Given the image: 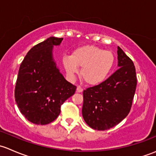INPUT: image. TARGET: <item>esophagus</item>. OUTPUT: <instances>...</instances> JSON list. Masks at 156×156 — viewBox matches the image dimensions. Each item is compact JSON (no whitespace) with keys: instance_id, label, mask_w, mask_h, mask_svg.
Segmentation results:
<instances>
[{"instance_id":"1","label":"esophagus","mask_w":156,"mask_h":156,"mask_svg":"<svg viewBox=\"0 0 156 156\" xmlns=\"http://www.w3.org/2000/svg\"><path fill=\"white\" fill-rule=\"evenodd\" d=\"M83 91V88L81 87V86H78L77 87V92L78 93H81Z\"/></svg>"}]
</instances>
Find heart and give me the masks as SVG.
Listing matches in <instances>:
<instances>
[{
    "mask_svg": "<svg viewBox=\"0 0 156 156\" xmlns=\"http://www.w3.org/2000/svg\"><path fill=\"white\" fill-rule=\"evenodd\" d=\"M115 64V56L109 50L92 45L79 48L71 56L63 58V65L70 77L81 69L83 79L90 85H97L106 81Z\"/></svg>",
    "mask_w": 156,
    "mask_h": 156,
    "instance_id": "b5f03b06",
    "label": "heart"
}]
</instances>
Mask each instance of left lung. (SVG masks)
<instances>
[{
	"mask_svg": "<svg viewBox=\"0 0 156 156\" xmlns=\"http://www.w3.org/2000/svg\"><path fill=\"white\" fill-rule=\"evenodd\" d=\"M120 67L103 83L83 91L82 115L91 128L105 130L116 126L131 108L136 87L133 62L118 47Z\"/></svg>",
	"mask_w": 156,
	"mask_h": 156,
	"instance_id": "left-lung-1",
	"label": "left lung"
}]
</instances>
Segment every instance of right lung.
<instances>
[{
    "mask_svg": "<svg viewBox=\"0 0 156 156\" xmlns=\"http://www.w3.org/2000/svg\"><path fill=\"white\" fill-rule=\"evenodd\" d=\"M62 37H50L28 52L19 69L15 100L22 114L30 122L47 125L59 116L61 106L72 97L76 86L68 82L52 58L53 45Z\"/></svg>",
    "mask_w": 156,
    "mask_h": 156,
    "instance_id": "obj_1",
    "label": "right lung"
}]
</instances>
